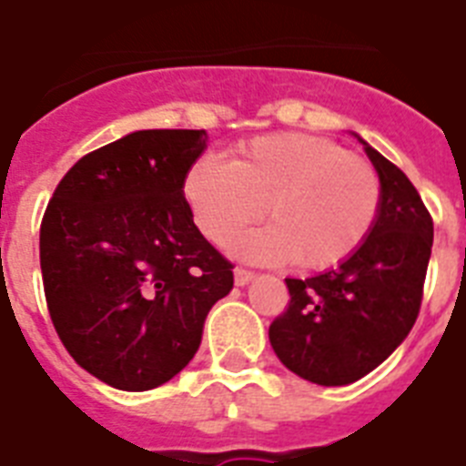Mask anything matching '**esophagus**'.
<instances>
[{"label":"esophagus","mask_w":466,"mask_h":466,"mask_svg":"<svg viewBox=\"0 0 466 466\" xmlns=\"http://www.w3.org/2000/svg\"><path fill=\"white\" fill-rule=\"evenodd\" d=\"M253 277H256V272H251V269H246V268L234 269V284H237V287H246Z\"/></svg>","instance_id":"esophagus-1"}]
</instances>
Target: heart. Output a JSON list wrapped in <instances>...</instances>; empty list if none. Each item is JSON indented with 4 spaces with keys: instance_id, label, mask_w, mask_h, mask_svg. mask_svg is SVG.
<instances>
[{
    "instance_id": "b5f03b06",
    "label": "heart",
    "mask_w": 466,
    "mask_h": 466,
    "mask_svg": "<svg viewBox=\"0 0 466 466\" xmlns=\"http://www.w3.org/2000/svg\"><path fill=\"white\" fill-rule=\"evenodd\" d=\"M203 237L222 246L263 218L272 225L246 232L232 251L253 263L289 260L308 272L346 263L360 251L381 210V177L362 156L303 132L256 137L237 158L198 156L182 182Z\"/></svg>"
}]
</instances>
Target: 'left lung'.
<instances>
[{
  "label": "left lung",
  "mask_w": 466,
  "mask_h": 466,
  "mask_svg": "<svg viewBox=\"0 0 466 466\" xmlns=\"http://www.w3.org/2000/svg\"><path fill=\"white\" fill-rule=\"evenodd\" d=\"M365 151L381 177V210L360 251L310 279H287L289 303L269 324L277 358L319 386L353 384L410 334L424 296L433 220L400 167Z\"/></svg>",
  "instance_id": "obj_1"
}]
</instances>
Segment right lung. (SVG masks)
Wrapping results in <instances>:
<instances>
[{"label":"right lung","instance_id":"obj_1","mask_svg":"<svg viewBox=\"0 0 466 466\" xmlns=\"http://www.w3.org/2000/svg\"><path fill=\"white\" fill-rule=\"evenodd\" d=\"M206 130H139L82 156L49 198L40 265L49 318L82 370L120 390L182 372L234 265L182 191Z\"/></svg>","mask_w":466,"mask_h":466}]
</instances>
